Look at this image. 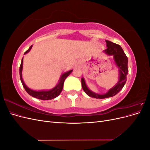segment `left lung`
Wrapping results in <instances>:
<instances>
[{
    "instance_id": "left-lung-1",
    "label": "left lung",
    "mask_w": 150,
    "mask_h": 150,
    "mask_svg": "<svg viewBox=\"0 0 150 150\" xmlns=\"http://www.w3.org/2000/svg\"><path fill=\"white\" fill-rule=\"evenodd\" d=\"M106 42L107 49L104 50V52L108 56H112L113 57L115 64L118 68L119 80L112 88L108 90L106 93L101 94L94 93L90 90L86 85L84 78H81V84H82V88L84 91L89 96L96 99H104L115 96L123 88L126 82V76L128 74V59L122 47L120 45L107 40H106Z\"/></svg>"
}]
</instances>
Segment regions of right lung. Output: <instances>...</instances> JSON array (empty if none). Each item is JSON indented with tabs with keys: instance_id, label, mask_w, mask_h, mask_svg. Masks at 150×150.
Returning <instances> with one entry per match:
<instances>
[{
	"instance_id": "add662e5",
	"label": "right lung",
	"mask_w": 150,
	"mask_h": 150,
	"mask_svg": "<svg viewBox=\"0 0 150 150\" xmlns=\"http://www.w3.org/2000/svg\"><path fill=\"white\" fill-rule=\"evenodd\" d=\"M32 47H33V45H32V46L29 48L28 50H27L24 54H26L27 53H28L30 51V49H32ZM22 67H23V58L22 59L21 64L20 68H19L20 79H21V81L22 82V85H23V87L24 88L25 90L26 91V92L28 93L29 95H30V96H32L34 98H37V99H42V100H49V99H52L54 98L57 97L62 91V88H63V86H64V82L66 78L71 73L72 71V70H70L69 71H67V72H64V73L62 74L59 80V83H57V84L55 86V87L53 88L52 89H50V90L35 91V90L30 89L24 83L23 79H22Z\"/></svg>"
}]
</instances>
